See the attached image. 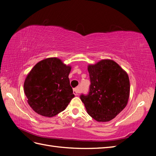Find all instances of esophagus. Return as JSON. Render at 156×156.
<instances>
[{"label": "esophagus", "instance_id": "esophagus-1", "mask_svg": "<svg viewBox=\"0 0 156 156\" xmlns=\"http://www.w3.org/2000/svg\"><path fill=\"white\" fill-rule=\"evenodd\" d=\"M73 93L75 96H77L78 94V88H75L73 90Z\"/></svg>", "mask_w": 156, "mask_h": 156}]
</instances>
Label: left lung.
Wrapping results in <instances>:
<instances>
[{"mask_svg": "<svg viewBox=\"0 0 156 156\" xmlns=\"http://www.w3.org/2000/svg\"><path fill=\"white\" fill-rule=\"evenodd\" d=\"M88 94L80 96L88 114L98 122H108L126 106L129 95L127 73L111 60H102L88 68Z\"/></svg>", "mask_w": 156, "mask_h": 156, "instance_id": "1", "label": "left lung"}]
</instances>
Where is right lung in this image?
<instances>
[{"mask_svg":"<svg viewBox=\"0 0 156 156\" xmlns=\"http://www.w3.org/2000/svg\"><path fill=\"white\" fill-rule=\"evenodd\" d=\"M71 67L56 58L39 62L24 83L28 103L34 112L52 117L62 112L74 97L68 78Z\"/></svg>","mask_w":156,"mask_h":156,"instance_id":"1","label":"right lung"}]
</instances>
